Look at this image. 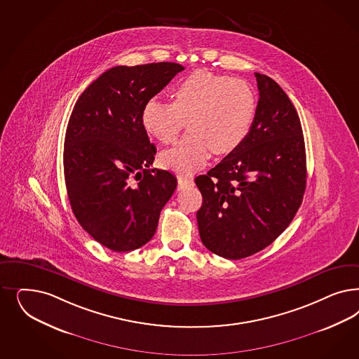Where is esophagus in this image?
<instances>
[{"mask_svg":"<svg viewBox=\"0 0 359 359\" xmlns=\"http://www.w3.org/2000/svg\"><path fill=\"white\" fill-rule=\"evenodd\" d=\"M178 182L181 185H193V177L191 175H178Z\"/></svg>","mask_w":359,"mask_h":359,"instance_id":"esophagus-1","label":"esophagus"}]
</instances>
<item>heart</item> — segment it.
Returning a JSON list of instances; mask_svg holds the SVG:
<instances>
[{"mask_svg": "<svg viewBox=\"0 0 359 359\" xmlns=\"http://www.w3.org/2000/svg\"><path fill=\"white\" fill-rule=\"evenodd\" d=\"M173 103L148 100L141 112L145 132L173 142L187 121L189 135L160 156L162 166L180 173L202 168L210 153L227 154L247 137L256 115V95L247 81L197 69L174 86Z\"/></svg>", "mask_w": 359, "mask_h": 359, "instance_id": "heart-1", "label": "heart"}]
</instances>
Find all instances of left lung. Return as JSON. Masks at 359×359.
Instances as JSON below:
<instances>
[{
	"instance_id": "left-lung-1",
	"label": "left lung",
	"mask_w": 359,
	"mask_h": 359,
	"mask_svg": "<svg viewBox=\"0 0 359 359\" xmlns=\"http://www.w3.org/2000/svg\"><path fill=\"white\" fill-rule=\"evenodd\" d=\"M259 102L243 142L198 175L201 241L212 254L238 260L272 243L294 218L306 186L300 117L287 93L255 72Z\"/></svg>"
}]
</instances>
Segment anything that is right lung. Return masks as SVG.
<instances>
[{"label":"right lung","instance_id":"1","mask_svg":"<svg viewBox=\"0 0 359 359\" xmlns=\"http://www.w3.org/2000/svg\"><path fill=\"white\" fill-rule=\"evenodd\" d=\"M182 69L170 62L112 67L84 90L69 116L63 151L69 205L81 227L115 252L151 241L177 187L173 174L149 169L156 147L141 112Z\"/></svg>","mask_w":359,"mask_h":359}]
</instances>
